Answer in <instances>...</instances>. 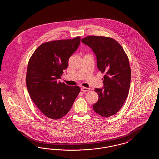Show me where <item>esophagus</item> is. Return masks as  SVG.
<instances>
[{
	"label": "esophagus",
	"mask_w": 159,
	"mask_h": 159,
	"mask_svg": "<svg viewBox=\"0 0 159 159\" xmlns=\"http://www.w3.org/2000/svg\"><path fill=\"white\" fill-rule=\"evenodd\" d=\"M81 91L83 92H88V91H90V89L88 88H85V87H82V88H81Z\"/></svg>",
	"instance_id": "1"
}]
</instances>
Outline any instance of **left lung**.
<instances>
[{
    "instance_id": "left-lung-1",
    "label": "left lung",
    "mask_w": 159,
    "mask_h": 159,
    "mask_svg": "<svg viewBox=\"0 0 159 159\" xmlns=\"http://www.w3.org/2000/svg\"><path fill=\"white\" fill-rule=\"evenodd\" d=\"M96 55L97 67L104 76V89L97 88L95 112L108 117L117 113L128 95L131 70L128 57L120 43L109 37L89 36L82 39Z\"/></svg>"
}]
</instances>
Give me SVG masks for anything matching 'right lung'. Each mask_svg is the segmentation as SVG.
I'll return each mask as SVG.
<instances>
[{
  "label": "right lung",
  "mask_w": 159,
  "mask_h": 159,
  "mask_svg": "<svg viewBox=\"0 0 159 159\" xmlns=\"http://www.w3.org/2000/svg\"><path fill=\"white\" fill-rule=\"evenodd\" d=\"M80 37L42 43L29 61L26 85L31 99L46 117L58 120L68 113L80 89L58 82L68 59L78 48Z\"/></svg>",
  "instance_id": "obj_1"
}]
</instances>
